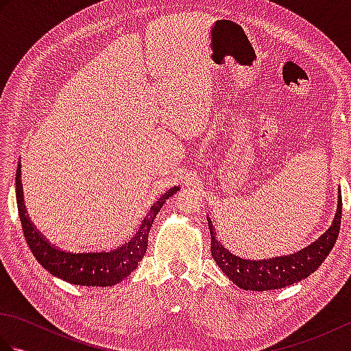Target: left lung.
I'll use <instances>...</instances> for the list:
<instances>
[{
    "mask_svg": "<svg viewBox=\"0 0 351 351\" xmlns=\"http://www.w3.org/2000/svg\"><path fill=\"white\" fill-rule=\"evenodd\" d=\"M342 199L341 191L338 197V208L332 226L318 238L315 243L309 244L293 255L276 256L270 259H244L230 253L223 245L217 237L213 221L206 217L208 228L211 234V255L215 264L225 273L229 280L237 287L249 291H270L293 285V283L306 279L309 274L318 270V267L329 256L335 243L338 240L341 229Z\"/></svg>",
    "mask_w": 351,
    "mask_h": 351,
    "instance_id": "8db88e82",
    "label": "left lung"
}]
</instances>
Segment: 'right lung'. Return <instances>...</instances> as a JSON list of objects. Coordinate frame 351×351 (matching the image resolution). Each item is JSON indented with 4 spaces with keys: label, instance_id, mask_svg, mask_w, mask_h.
Wrapping results in <instances>:
<instances>
[{
    "label": "right lung",
    "instance_id": "right-lung-1",
    "mask_svg": "<svg viewBox=\"0 0 351 351\" xmlns=\"http://www.w3.org/2000/svg\"><path fill=\"white\" fill-rule=\"evenodd\" d=\"M16 204L21 219L22 232L27 240L29 250L34 255L45 270L57 276L66 282L81 287H111L122 282L126 276H130L143 259L147 249L149 230L154 223L156 214L160 213L164 202L173 196L180 187H171L169 191L156 200L151 206L147 215L141 221L138 230L128 243L122 244L121 247L110 252H84L72 253L57 249L56 245L47 241L36 226L29 221L25 211L24 195H22L21 182V164L16 169Z\"/></svg>",
    "mask_w": 351,
    "mask_h": 351
}]
</instances>
